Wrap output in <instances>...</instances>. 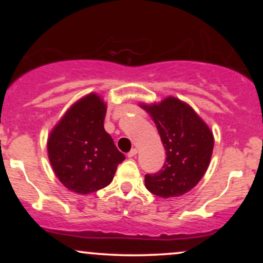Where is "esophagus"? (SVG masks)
I'll use <instances>...</instances> for the list:
<instances>
[{
	"label": "esophagus",
	"mask_w": 263,
	"mask_h": 263,
	"mask_svg": "<svg viewBox=\"0 0 263 263\" xmlns=\"http://www.w3.org/2000/svg\"><path fill=\"white\" fill-rule=\"evenodd\" d=\"M136 155H137V149H136V148H132L131 151H129V152H128V158H132V157H135Z\"/></svg>",
	"instance_id": "34e87169"
}]
</instances>
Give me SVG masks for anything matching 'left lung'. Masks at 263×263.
<instances>
[{
	"label": "left lung",
	"mask_w": 263,
	"mask_h": 263,
	"mask_svg": "<svg viewBox=\"0 0 263 263\" xmlns=\"http://www.w3.org/2000/svg\"><path fill=\"white\" fill-rule=\"evenodd\" d=\"M141 107L152 116L167 156L161 171L146 174V188L162 198L185 194L197 185L209 167L213 132L189 105L176 98Z\"/></svg>",
	"instance_id": "left-lung-1"
}]
</instances>
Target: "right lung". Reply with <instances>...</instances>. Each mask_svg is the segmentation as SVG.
Returning <instances> with one entry per match:
<instances>
[{
    "label": "right lung",
    "instance_id": "obj_1",
    "mask_svg": "<svg viewBox=\"0 0 263 263\" xmlns=\"http://www.w3.org/2000/svg\"><path fill=\"white\" fill-rule=\"evenodd\" d=\"M106 105L90 93L66 111L48 138L54 173L69 190L89 194L112 182L125 155L105 131Z\"/></svg>",
    "mask_w": 263,
    "mask_h": 263
}]
</instances>
